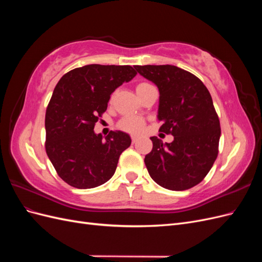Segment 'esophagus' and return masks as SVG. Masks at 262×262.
<instances>
[{
    "label": "esophagus",
    "mask_w": 262,
    "mask_h": 262,
    "mask_svg": "<svg viewBox=\"0 0 262 262\" xmlns=\"http://www.w3.org/2000/svg\"><path fill=\"white\" fill-rule=\"evenodd\" d=\"M131 139H132V143H137V141H138V138H137V137L133 136Z\"/></svg>",
    "instance_id": "34e87169"
}]
</instances>
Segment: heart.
<instances>
[{
	"label": "heart",
	"mask_w": 262,
	"mask_h": 262,
	"mask_svg": "<svg viewBox=\"0 0 262 262\" xmlns=\"http://www.w3.org/2000/svg\"><path fill=\"white\" fill-rule=\"evenodd\" d=\"M148 85H150V84L145 83V82L139 83L137 85V91L143 89V87L148 86ZM144 125H145V121L138 116H125L121 119L120 122H119V128L125 132H129L132 134L141 133L144 129Z\"/></svg>",
	"instance_id": "1"
}]
</instances>
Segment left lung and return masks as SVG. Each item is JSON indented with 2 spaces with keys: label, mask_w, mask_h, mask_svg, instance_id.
I'll use <instances>...</instances> for the list:
<instances>
[{
  "label": "left lung",
  "mask_w": 262,
  "mask_h": 262,
  "mask_svg": "<svg viewBox=\"0 0 262 262\" xmlns=\"http://www.w3.org/2000/svg\"><path fill=\"white\" fill-rule=\"evenodd\" d=\"M160 91V132L173 136L171 143L152 137V152L144 163L163 188L181 191L208 175L219 154L221 126L210 92L192 73L175 66H136Z\"/></svg>",
  "instance_id": "8db88e82"
}]
</instances>
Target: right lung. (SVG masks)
I'll use <instances>...</instances> for the list:
<instances>
[{
  "instance_id": "1",
  "label": "right lung",
  "mask_w": 262,
  "mask_h": 262,
  "mask_svg": "<svg viewBox=\"0 0 262 262\" xmlns=\"http://www.w3.org/2000/svg\"><path fill=\"white\" fill-rule=\"evenodd\" d=\"M137 75L130 66L90 64L71 70L53 91L46 110V152L68 185L90 189L114 176L119 157L131 144L128 134L94 126L117 87Z\"/></svg>"
}]
</instances>
